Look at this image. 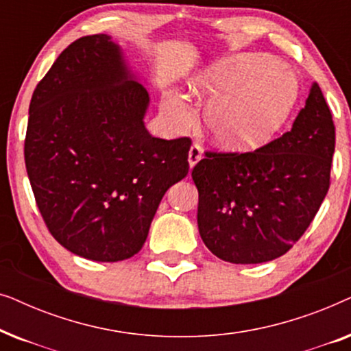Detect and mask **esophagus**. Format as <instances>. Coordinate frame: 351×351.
I'll use <instances>...</instances> for the list:
<instances>
[{"instance_id": "34e87169", "label": "esophagus", "mask_w": 351, "mask_h": 351, "mask_svg": "<svg viewBox=\"0 0 351 351\" xmlns=\"http://www.w3.org/2000/svg\"><path fill=\"white\" fill-rule=\"evenodd\" d=\"M201 158H203V148H201L198 143H193L189 152V162H190L191 169H193L195 165L201 160Z\"/></svg>"}]
</instances>
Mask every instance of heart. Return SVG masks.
I'll return each instance as SVG.
<instances>
[{
    "instance_id": "1",
    "label": "heart",
    "mask_w": 351,
    "mask_h": 351,
    "mask_svg": "<svg viewBox=\"0 0 351 351\" xmlns=\"http://www.w3.org/2000/svg\"><path fill=\"white\" fill-rule=\"evenodd\" d=\"M206 102L204 121L222 147L243 150L268 141L289 117L297 99V80L263 54H237L220 60L193 81ZM176 126L193 121L189 105L177 95L165 102Z\"/></svg>"
}]
</instances>
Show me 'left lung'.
Masks as SVG:
<instances>
[{
	"label": "left lung",
	"mask_w": 351,
	"mask_h": 351,
	"mask_svg": "<svg viewBox=\"0 0 351 351\" xmlns=\"http://www.w3.org/2000/svg\"><path fill=\"white\" fill-rule=\"evenodd\" d=\"M334 148L332 114L313 83L289 132L254 152H206L191 177L209 251L230 263H262L289 251L328 193Z\"/></svg>",
	"instance_id": "1"
}]
</instances>
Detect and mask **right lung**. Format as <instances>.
I'll use <instances>...</instances> for the list:
<instances>
[{
	"label": "right lung",
	"mask_w": 351,
	"mask_h": 351,
	"mask_svg": "<svg viewBox=\"0 0 351 351\" xmlns=\"http://www.w3.org/2000/svg\"><path fill=\"white\" fill-rule=\"evenodd\" d=\"M150 97L108 35L62 51L28 110L25 166L47 230L95 262L141 251L169 186L189 174V137L143 124Z\"/></svg>",
	"instance_id": "right-lung-1"
}]
</instances>
